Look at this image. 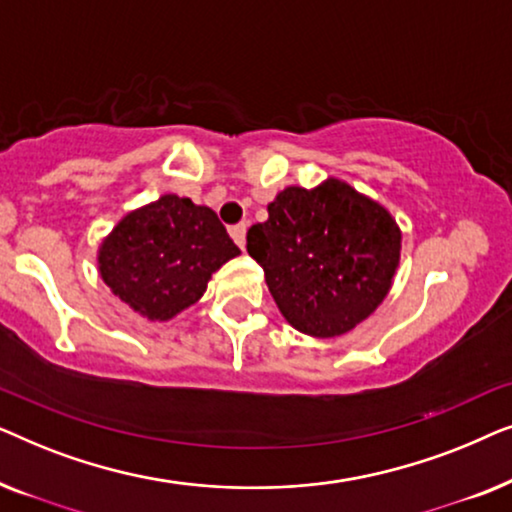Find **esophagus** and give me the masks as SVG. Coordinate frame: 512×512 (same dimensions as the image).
Here are the masks:
<instances>
[{"instance_id":"34e87169","label":"esophagus","mask_w":512,"mask_h":512,"mask_svg":"<svg viewBox=\"0 0 512 512\" xmlns=\"http://www.w3.org/2000/svg\"><path fill=\"white\" fill-rule=\"evenodd\" d=\"M230 237H233L237 247L244 249V240H247V223H237V226L230 228Z\"/></svg>"}]
</instances>
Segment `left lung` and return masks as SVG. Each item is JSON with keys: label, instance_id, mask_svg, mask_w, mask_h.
<instances>
[{"label": "left lung", "instance_id": "8db88e82", "mask_svg": "<svg viewBox=\"0 0 512 512\" xmlns=\"http://www.w3.org/2000/svg\"><path fill=\"white\" fill-rule=\"evenodd\" d=\"M279 312L300 333L335 338L370 317L401 258V230L382 205L345 181L289 186L268 221L247 233Z\"/></svg>", "mask_w": 512, "mask_h": 512}]
</instances>
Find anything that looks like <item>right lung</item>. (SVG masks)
<instances>
[{"mask_svg":"<svg viewBox=\"0 0 512 512\" xmlns=\"http://www.w3.org/2000/svg\"><path fill=\"white\" fill-rule=\"evenodd\" d=\"M240 254L209 207L163 195L130 212L100 247V275L123 303L151 321L191 307L212 272Z\"/></svg>","mask_w":512,"mask_h":512,"instance_id":"right-lung-1","label":"right lung"}]
</instances>
